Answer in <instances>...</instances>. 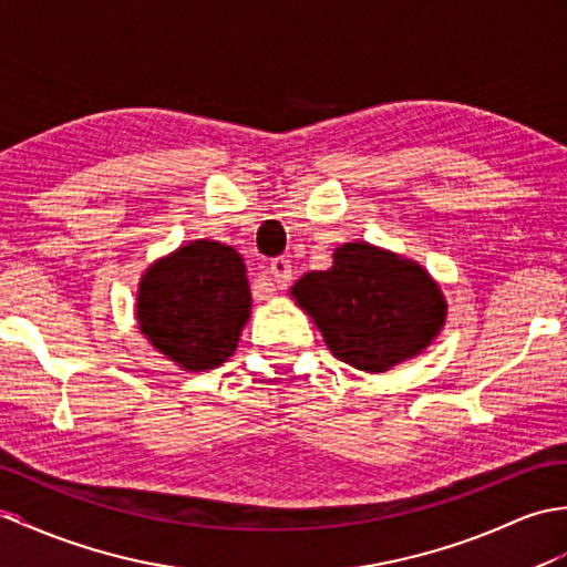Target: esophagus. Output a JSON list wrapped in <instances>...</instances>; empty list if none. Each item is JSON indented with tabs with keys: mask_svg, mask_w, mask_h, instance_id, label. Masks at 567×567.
Listing matches in <instances>:
<instances>
[{
	"mask_svg": "<svg viewBox=\"0 0 567 567\" xmlns=\"http://www.w3.org/2000/svg\"><path fill=\"white\" fill-rule=\"evenodd\" d=\"M268 272H270V280H272V285L282 289V287H287V285H289V280H292V260L285 258V256L272 258V260H270V268H268Z\"/></svg>",
	"mask_w": 567,
	"mask_h": 567,
	"instance_id": "1",
	"label": "esophagus"
}]
</instances>
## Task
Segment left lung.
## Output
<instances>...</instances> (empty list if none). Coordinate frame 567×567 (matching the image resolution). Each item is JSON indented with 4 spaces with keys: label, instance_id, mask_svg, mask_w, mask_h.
Listing matches in <instances>:
<instances>
[{
    "label": "left lung",
    "instance_id": "1",
    "mask_svg": "<svg viewBox=\"0 0 567 567\" xmlns=\"http://www.w3.org/2000/svg\"><path fill=\"white\" fill-rule=\"evenodd\" d=\"M292 297L313 316L328 350L364 372L413 358L437 336L446 313L440 287L423 268L370 244L340 246L333 268L307 272Z\"/></svg>",
    "mask_w": 567,
    "mask_h": 567
}]
</instances>
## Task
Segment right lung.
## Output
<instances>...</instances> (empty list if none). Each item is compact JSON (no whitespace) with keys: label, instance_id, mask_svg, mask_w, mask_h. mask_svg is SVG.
Instances as JSON below:
<instances>
[{"label":"right lung","instance_id":"1","mask_svg":"<svg viewBox=\"0 0 567 567\" xmlns=\"http://www.w3.org/2000/svg\"><path fill=\"white\" fill-rule=\"evenodd\" d=\"M251 311L246 270L234 248L193 241L144 275L137 321L150 343L183 370L203 372L227 362Z\"/></svg>","mask_w":567,"mask_h":567}]
</instances>
